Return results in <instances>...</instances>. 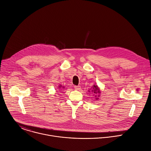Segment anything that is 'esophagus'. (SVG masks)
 Returning a JSON list of instances; mask_svg holds the SVG:
<instances>
[{"label":"esophagus","mask_w":151,"mask_h":151,"mask_svg":"<svg viewBox=\"0 0 151 151\" xmlns=\"http://www.w3.org/2000/svg\"><path fill=\"white\" fill-rule=\"evenodd\" d=\"M74 88L76 90H80L81 88V87L80 86H74Z\"/></svg>","instance_id":"obj_1"}]
</instances>
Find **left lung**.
Instances as JSON below:
<instances>
[{"label": "left lung", "mask_w": 151, "mask_h": 151, "mask_svg": "<svg viewBox=\"0 0 151 151\" xmlns=\"http://www.w3.org/2000/svg\"><path fill=\"white\" fill-rule=\"evenodd\" d=\"M92 91L94 93H100V90L99 89V88L97 86H93V90H92Z\"/></svg>", "instance_id": "left-lung-1"}]
</instances>
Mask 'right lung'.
<instances>
[{
    "label": "right lung",
    "instance_id": "add662e5",
    "mask_svg": "<svg viewBox=\"0 0 151 151\" xmlns=\"http://www.w3.org/2000/svg\"><path fill=\"white\" fill-rule=\"evenodd\" d=\"M59 87H61V86H59Z\"/></svg>",
    "mask_w": 151,
    "mask_h": 151
}]
</instances>
